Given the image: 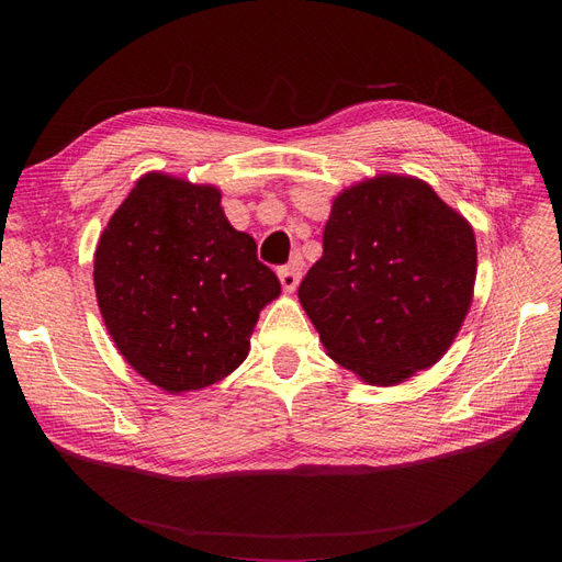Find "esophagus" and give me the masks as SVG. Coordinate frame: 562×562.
I'll use <instances>...</instances> for the list:
<instances>
[{
  "label": "esophagus",
  "instance_id": "1",
  "mask_svg": "<svg viewBox=\"0 0 562 562\" xmlns=\"http://www.w3.org/2000/svg\"><path fill=\"white\" fill-rule=\"evenodd\" d=\"M279 279H281L283 291L285 293H293L295 288H297V283H300V279H302V265L300 262H291V265L281 267L279 269Z\"/></svg>",
  "mask_w": 562,
  "mask_h": 562
}]
</instances>
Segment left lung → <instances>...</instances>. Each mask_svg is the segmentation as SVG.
<instances>
[{
	"instance_id": "8db88e82",
	"label": "left lung",
	"mask_w": 562,
	"mask_h": 562,
	"mask_svg": "<svg viewBox=\"0 0 562 562\" xmlns=\"http://www.w3.org/2000/svg\"><path fill=\"white\" fill-rule=\"evenodd\" d=\"M473 283L471 225L431 184L389 173L335 196L297 295L333 361L394 386L448 351Z\"/></svg>"
}]
</instances>
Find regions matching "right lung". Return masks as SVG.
Listing matches in <instances>:
<instances>
[{"label":"right lung","instance_id":"add662e5","mask_svg":"<svg viewBox=\"0 0 562 562\" xmlns=\"http://www.w3.org/2000/svg\"><path fill=\"white\" fill-rule=\"evenodd\" d=\"M100 314L119 353L168 394L225 380L281 283L236 232L213 184L147 173L100 234Z\"/></svg>","mask_w":562,"mask_h":562}]
</instances>
